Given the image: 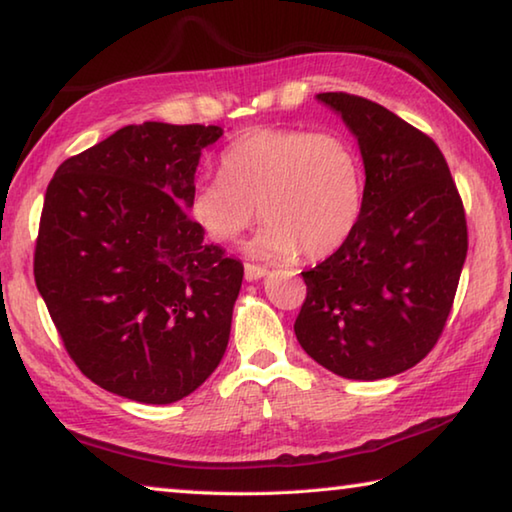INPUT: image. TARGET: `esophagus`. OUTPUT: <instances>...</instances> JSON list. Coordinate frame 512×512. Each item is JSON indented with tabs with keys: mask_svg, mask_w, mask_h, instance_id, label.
I'll use <instances>...</instances> for the list:
<instances>
[{
	"mask_svg": "<svg viewBox=\"0 0 512 512\" xmlns=\"http://www.w3.org/2000/svg\"><path fill=\"white\" fill-rule=\"evenodd\" d=\"M244 271H246V280L248 282H257V280H262V277L266 275V268L264 266H255V264H246Z\"/></svg>",
	"mask_w": 512,
	"mask_h": 512,
	"instance_id": "esophagus-1",
	"label": "esophagus"
}]
</instances>
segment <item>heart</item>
<instances>
[{
    "label": "heart",
    "instance_id": "obj_1",
    "mask_svg": "<svg viewBox=\"0 0 512 512\" xmlns=\"http://www.w3.org/2000/svg\"><path fill=\"white\" fill-rule=\"evenodd\" d=\"M257 207L266 225L248 246L250 255H332L363 210L359 153L336 133L250 128L223 151L221 176L194 185L189 214L212 241L228 244L253 225Z\"/></svg>",
    "mask_w": 512,
    "mask_h": 512
}]
</instances>
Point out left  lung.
Listing matches in <instances>:
<instances>
[{"label": "left lung", "instance_id": "obj_1", "mask_svg": "<svg viewBox=\"0 0 512 512\" xmlns=\"http://www.w3.org/2000/svg\"><path fill=\"white\" fill-rule=\"evenodd\" d=\"M357 137L366 169L350 239L302 273L296 336L311 359L345 379L413 368L436 345L467 255L463 201L436 142L375 101L316 97Z\"/></svg>", "mask_w": 512, "mask_h": 512}]
</instances>
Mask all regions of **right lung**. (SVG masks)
I'll return each instance as SVG.
<instances>
[{
  "mask_svg": "<svg viewBox=\"0 0 512 512\" xmlns=\"http://www.w3.org/2000/svg\"><path fill=\"white\" fill-rule=\"evenodd\" d=\"M221 126L144 121L56 169L33 275L69 357L126 400L171 404L219 366L244 266L189 216Z\"/></svg>",
  "mask_w": 512,
  "mask_h": 512,
  "instance_id": "add662e5",
  "label": "right lung"
}]
</instances>
